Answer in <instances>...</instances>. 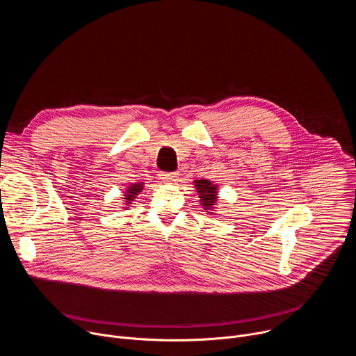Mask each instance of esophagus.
Segmentation results:
<instances>
[{
	"label": "esophagus",
	"mask_w": 356,
	"mask_h": 356,
	"mask_svg": "<svg viewBox=\"0 0 356 356\" xmlns=\"http://www.w3.org/2000/svg\"><path fill=\"white\" fill-rule=\"evenodd\" d=\"M177 176L179 173L177 172H162L161 173V177L166 181H176L177 180Z\"/></svg>",
	"instance_id": "obj_1"
}]
</instances>
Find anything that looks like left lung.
<instances>
[{
	"instance_id": "1",
	"label": "left lung",
	"mask_w": 356,
	"mask_h": 356,
	"mask_svg": "<svg viewBox=\"0 0 356 356\" xmlns=\"http://www.w3.org/2000/svg\"><path fill=\"white\" fill-rule=\"evenodd\" d=\"M195 188L200 194V201H201V206L204 210H211L214 207V202L216 195H217V187L214 184H211L210 180H195L194 181Z\"/></svg>"
}]
</instances>
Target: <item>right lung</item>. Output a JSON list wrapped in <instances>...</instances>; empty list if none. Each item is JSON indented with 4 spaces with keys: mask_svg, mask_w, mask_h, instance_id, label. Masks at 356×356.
<instances>
[{
    "mask_svg": "<svg viewBox=\"0 0 356 356\" xmlns=\"http://www.w3.org/2000/svg\"><path fill=\"white\" fill-rule=\"evenodd\" d=\"M142 190V184L136 183V184H131L129 188H127V194H125V201L127 204H131V201H134V198H136L135 195Z\"/></svg>",
    "mask_w": 356,
    "mask_h": 356,
    "instance_id": "obj_1",
    "label": "right lung"
}]
</instances>
